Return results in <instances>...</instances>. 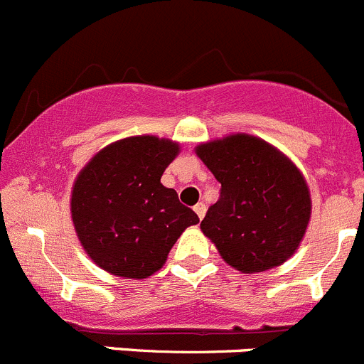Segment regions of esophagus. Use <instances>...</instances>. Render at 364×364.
<instances>
[{
	"label": "esophagus",
	"instance_id": "34e87169",
	"mask_svg": "<svg viewBox=\"0 0 364 364\" xmlns=\"http://www.w3.org/2000/svg\"><path fill=\"white\" fill-rule=\"evenodd\" d=\"M193 209H195V213L198 214V218H200V220H202V218L205 216V203L198 202V203H196L195 207H193Z\"/></svg>",
	"mask_w": 364,
	"mask_h": 364
}]
</instances>
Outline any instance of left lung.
Returning a JSON list of instances; mask_svg holds the SVG:
<instances>
[{
	"label": "left lung",
	"mask_w": 364,
	"mask_h": 364,
	"mask_svg": "<svg viewBox=\"0 0 364 364\" xmlns=\"http://www.w3.org/2000/svg\"><path fill=\"white\" fill-rule=\"evenodd\" d=\"M196 155L221 184L200 223L221 257L243 273L288 261L311 216L309 189L296 166L247 134L200 144Z\"/></svg>",
	"instance_id": "left-lung-1"
}]
</instances>
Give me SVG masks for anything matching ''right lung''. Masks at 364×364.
I'll list each match as a JSON object with an SVG mask.
<instances>
[{"label":"right lung","mask_w":364,"mask_h":364,"mask_svg":"<svg viewBox=\"0 0 364 364\" xmlns=\"http://www.w3.org/2000/svg\"><path fill=\"white\" fill-rule=\"evenodd\" d=\"M178 144L137 136L109 144L80 171L71 195L76 234L89 257L112 275L146 279L162 268L193 209L161 184Z\"/></svg>","instance_id":"add662e5"}]
</instances>
